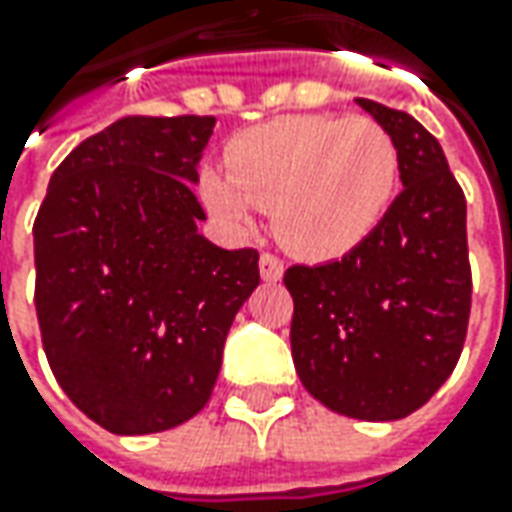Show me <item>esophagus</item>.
<instances>
[{
  "mask_svg": "<svg viewBox=\"0 0 512 512\" xmlns=\"http://www.w3.org/2000/svg\"><path fill=\"white\" fill-rule=\"evenodd\" d=\"M259 273H262L265 282H279L282 273H285V265H282V259H276L273 253H262V259H259Z\"/></svg>",
  "mask_w": 512,
  "mask_h": 512,
  "instance_id": "1",
  "label": "esophagus"
}]
</instances>
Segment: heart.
<instances>
[{
	"instance_id": "1",
	"label": "heart",
	"mask_w": 512,
	"mask_h": 512,
	"mask_svg": "<svg viewBox=\"0 0 512 512\" xmlns=\"http://www.w3.org/2000/svg\"><path fill=\"white\" fill-rule=\"evenodd\" d=\"M227 173L196 179L202 205L245 233L259 207L296 256L325 262L359 247L379 227L399 182V150L370 116H285L239 133Z\"/></svg>"
}]
</instances>
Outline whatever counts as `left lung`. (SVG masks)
Masks as SVG:
<instances>
[{
    "label": "left lung",
    "mask_w": 512,
    "mask_h": 512,
    "mask_svg": "<svg viewBox=\"0 0 512 512\" xmlns=\"http://www.w3.org/2000/svg\"><path fill=\"white\" fill-rule=\"evenodd\" d=\"M356 102L393 136L404 190L342 259L287 267L290 350L307 393L333 413L396 422L462 356L473 293L467 202L433 133L410 113Z\"/></svg>",
    "instance_id": "1"
}]
</instances>
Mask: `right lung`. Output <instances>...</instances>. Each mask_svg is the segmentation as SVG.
Returning <instances> with one entry per match:
<instances>
[{
	"label": "right lung",
	"instance_id": "right-lung-1",
	"mask_svg": "<svg viewBox=\"0 0 512 512\" xmlns=\"http://www.w3.org/2000/svg\"><path fill=\"white\" fill-rule=\"evenodd\" d=\"M213 116H125L53 170L33 222L50 370L88 419L145 436L210 399L259 253L199 233L193 185Z\"/></svg>",
	"mask_w": 512,
	"mask_h": 512
}]
</instances>
